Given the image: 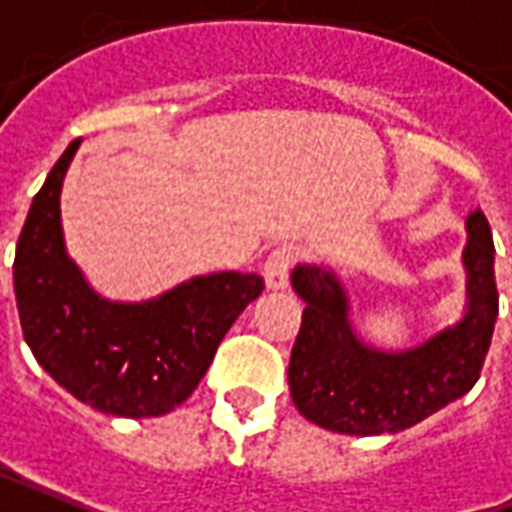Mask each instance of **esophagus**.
Segmentation results:
<instances>
[{
    "mask_svg": "<svg viewBox=\"0 0 512 512\" xmlns=\"http://www.w3.org/2000/svg\"><path fill=\"white\" fill-rule=\"evenodd\" d=\"M295 260H298V252L292 247L273 249L263 265V276L265 284H268V290H284V287H287Z\"/></svg>",
    "mask_w": 512,
    "mask_h": 512,
    "instance_id": "esophagus-1",
    "label": "esophagus"
}]
</instances>
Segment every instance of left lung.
I'll return each mask as SVG.
<instances>
[{
    "label": "left lung",
    "mask_w": 512,
    "mask_h": 512,
    "mask_svg": "<svg viewBox=\"0 0 512 512\" xmlns=\"http://www.w3.org/2000/svg\"><path fill=\"white\" fill-rule=\"evenodd\" d=\"M467 311L454 327L408 351H378L349 322L335 273L298 265L292 287L306 300L290 357L292 403L308 421L343 435H384L419 424L467 395L481 378L499 314L494 241L486 214L467 217Z\"/></svg>",
    "instance_id": "8db88e82"
}]
</instances>
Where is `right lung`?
<instances>
[{"mask_svg":"<svg viewBox=\"0 0 512 512\" xmlns=\"http://www.w3.org/2000/svg\"><path fill=\"white\" fill-rule=\"evenodd\" d=\"M80 139L50 169L15 247L23 338L80 403L123 419L163 416L193 395L241 311L265 290L257 273L195 276L142 303H109L69 260L61 185Z\"/></svg>","mask_w":512,"mask_h":512,"instance_id":"obj_1","label":"right lung"}]
</instances>
